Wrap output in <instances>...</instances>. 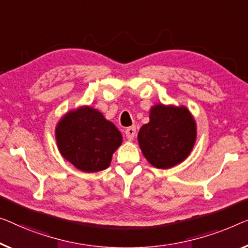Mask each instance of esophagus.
I'll return each instance as SVG.
<instances>
[{
	"mask_svg": "<svg viewBox=\"0 0 248 248\" xmlns=\"http://www.w3.org/2000/svg\"><path fill=\"white\" fill-rule=\"evenodd\" d=\"M124 134H125V137H127V139L132 140V139L135 138V136H136V127H129V128H127V129H125Z\"/></svg>",
	"mask_w": 248,
	"mask_h": 248,
	"instance_id": "obj_1",
	"label": "esophagus"
}]
</instances>
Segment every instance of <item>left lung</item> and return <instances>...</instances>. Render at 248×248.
Returning <instances> with one entry per match:
<instances>
[{"instance_id": "1", "label": "left lung", "mask_w": 248, "mask_h": 248, "mask_svg": "<svg viewBox=\"0 0 248 248\" xmlns=\"http://www.w3.org/2000/svg\"><path fill=\"white\" fill-rule=\"evenodd\" d=\"M140 128L139 146L154 167L167 169L188 157L196 140V124L185 107L157 105Z\"/></svg>"}]
</instances>
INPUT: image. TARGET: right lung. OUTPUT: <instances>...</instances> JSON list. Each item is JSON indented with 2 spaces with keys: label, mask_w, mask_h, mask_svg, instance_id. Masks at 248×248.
<instances>
[{
  "label": "right lung",
  "mask_w": 248,
  "mask_h": 248,
  "mask_svg": "<svg viewBox=\"0 0 248 248\" xmlns=\"http://www.w3.org/2000/svg\"><path fill=\"white\" fill-rule=\"evenodd\" d=\"M59 150L76 168L86 172L105 170L123 136L101 112L90 107L70 111L55 129Z\"/></svg>",
  "instance_id": "obj_1"
}]
</instances>
